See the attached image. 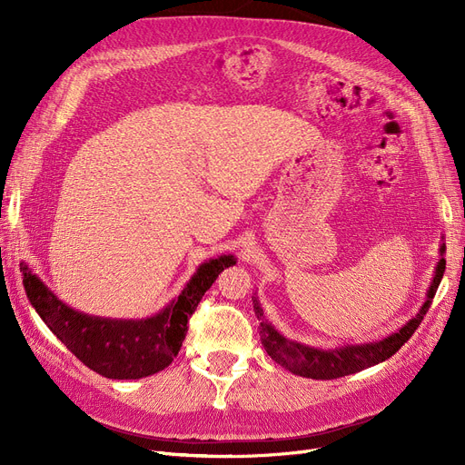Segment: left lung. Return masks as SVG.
<instances>
[{"mask_svg": "<svg viewBox=\"0 0 465 465\" xmlns=\"http://www.w3.org/2000/svg\"><path fill=\"white\" fill-rule=\"evenodd\" d=\"M444 251L446 247L442 243L439 249L440 261L437 262L433 282L427 289V299L421 304L420 312L411 320H408L401 330H397L381 341L360 342V345H342L335 349H318V347L302 345V342L283 337L276 328H273V325L266 320L259 297L254 293L252 306H254L256 320L261 323L259 333H261L264 351L268 352V356L273 360V362H278L280 366L293 371L295 375L311 377V380H337V377H345L356 371H362L366 368H371L380 362H385L387 358H391L411 335H414L423 316L427 314L429 306H431L446 268V261L442 256Z\"/></svg>", "mask_w": 465, "mask_h": 465, "instance_id": "8db88e82", "label": "left lung"}]
</instances>
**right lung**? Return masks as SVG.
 I'll return each mask as SVG.
<instances>
[{
	"label": "right lung",
	"mask_w": 465,
	"mask_h": 465,
	"mask_svg": "<svg viewBox=\"0 0 465 465\" xmlns=\"http://www.w3.org/2000/svg\"><path fill=\"white\" fill-rule=\"evenodd\" d=\"M233 254L203 262L161 312L142 320H116L74 311L51 291L26 262H21L23 285L44 323L82 364L109 380H142L170 366L180 352L199 301L218 273L233 266Z\"/></svg>",
	"instance_id": "1"
}]
</instances>
